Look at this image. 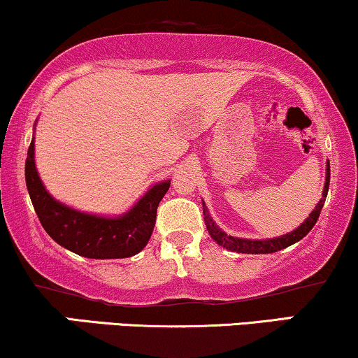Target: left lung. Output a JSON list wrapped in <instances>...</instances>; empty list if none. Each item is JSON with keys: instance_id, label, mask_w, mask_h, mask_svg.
I'll list each match as a JSON object with an SVG mask.
<instances>
[{"instance_id": "left-lung-1", "label": "left lung", "mask_w": 358, "mask_h": 358, "mask_svg": "<svg viewBox=\"0 0 358 358\" xmlns=\"http://www.w3.org/2000/svg\"><path fill=\"white\" fill-rule=\"evenodd\" d=\"M329 184H330V164L327 161V167H325V184H324V191H322V199L317 202V206L314 207L308 217L303 220V222L299 226L297 229H294L292 232H287L284 236L279 237H272V239H242V237H234L231 234L224 232L217 224L214 222V219L210 217L209 209H207L206 202L202 201V213H204V222L207 231H209V236L217 242L219 245H222L224 249L231 250V252H237V254H272L277 252V250L285 249V247L295 244L303 237L307 236L308 232L312 231V227L315 226L317 219H319V214L324 207L325 197H327L329 192Z\"/></svg>"}]
</instances>
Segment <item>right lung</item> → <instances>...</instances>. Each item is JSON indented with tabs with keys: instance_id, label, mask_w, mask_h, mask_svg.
Listing matches in <instances>:
<instances>
[{
	"instance_id": "obj_1",
	"label": "right lung",
	"mask_w": 358,
	"mask_h": 358,
	"mask_svg": "<svg viewBox=\"0 0 358 358\" xmlns=\"http://www.w3.org/2000/svg\"><path fill=\"white\" fill-rule=\"evenodd\" d=\"M26 187L39 222L52 241L87 259H124L144 249L156 224L157 206L171 180L156 182L126 213L98 215L59 202L44 187L34 162V136L26 157Z\"/></svg>"
}]
</instances>
